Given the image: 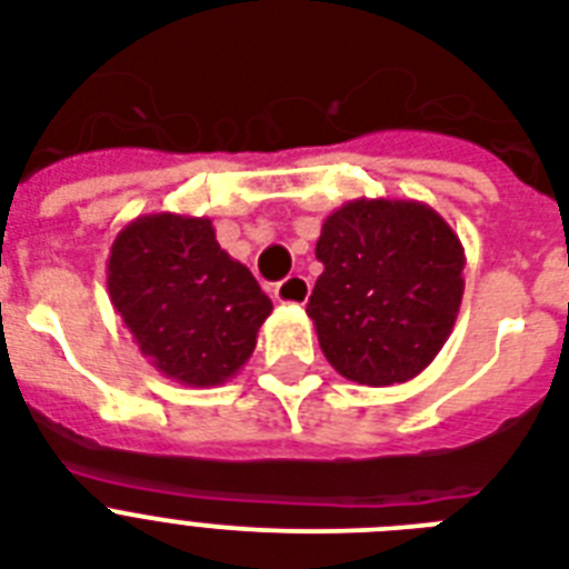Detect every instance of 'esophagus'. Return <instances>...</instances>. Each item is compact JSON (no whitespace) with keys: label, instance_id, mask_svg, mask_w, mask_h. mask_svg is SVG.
I'll return each mask as SVG.
<instances>
[{"label":"esophagus","instance_id":"1","mask_svg":"<svg viewBox=\"0 0 569 569\" xmlns=\"http://www.w3.org/2000/svg\"><path fill=\"white\" fill-rule=\"evenodd\" d=\"M310 298V280L303 274L286 277L283 283L274 286V301L277 303H292V307H301Z\"/></svg>","mask_w":569,"mask_h":569}]
</instances>
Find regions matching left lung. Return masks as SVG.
<instances>
[{"label":"left lung","instance_id":"left-lung-1","mask_svg":"<svg viewBox=\"0 0 569 569\" xmlns=\"http://www.w3.org/2000/svg\"><path fill=\"white\" fill-rule=\"evenodd\" d=\"M325 271L307 303L319 346L342 378L392 387L446 346L463 298V244L419 200L357 197L316 241Z\"/></svg>","mask_w":569,"mask_h":569}]
</instances>
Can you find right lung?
I'll return each mask as SVG.
<instances>
[{"mask_svg":"<svg viewBox=\"0 0 569 569\" xmlns=\"http://www.w3.org/2000/svg\"><path fill=\"white\" fill-rule=\"evenodd\" d=\"M109 298L156 372L218 387L248 363L271 298L221 250L209 218L141 214L111 244Z\"/></svg>","mask_w":569,"mask_h":569,"instance_id":"right-lung-1","label":"right lung"}]
</instances>
